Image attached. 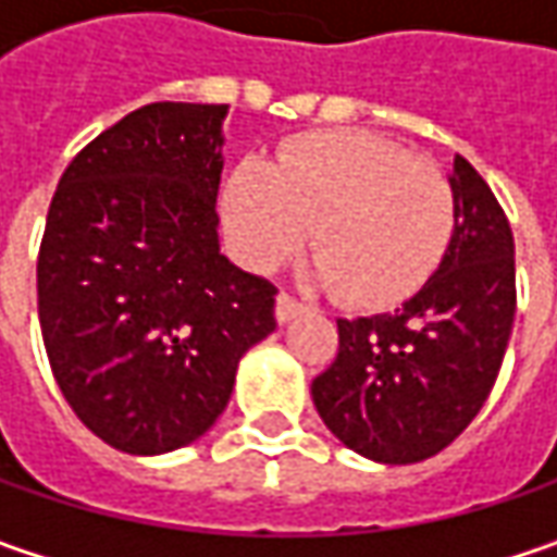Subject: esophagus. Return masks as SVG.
I'll return each instance as SVG.
<instances>
[{
	"instance_id": "34e87169",
	"label": "esophagus",
	"mask_w": 557,
	"mask_h": 557,
	"mask_svg": "<svg viewBox=\"0 0 557 557\" xmlns=\"http://www.w3.org/2000/svg\"><path fill=\"white\" fill-rule=\"evenodd\" d=\"M304 310H307V307H304V304H297V300L288 297V294H278V297H275V319H278V325L290 322L294 315H300Z\"/></svg>"
}]
</instances>
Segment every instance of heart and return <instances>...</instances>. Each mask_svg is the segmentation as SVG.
<instances>
[{
	"instance_id": "1",
	"label": "heart",
	"mask_w": 557,
	"mask_h": 557,
	"mask_svg": "<svg viewBox=\"0 0 557 557\" xmlns=\"http://www.w3.org/2000/svg\"><path fill=\"white\" fill-rule=\"evenodd\" d=\"M223 220L247 267L269 269L304 245L307 275L347 307L384 310L412 297L443 263L453 185L434 163L374 133H315L275 161H242L225 180Z\"/></svg>"
}]
</instances>
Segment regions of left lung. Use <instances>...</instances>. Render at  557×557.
Wrapping results in <instances>:
<instances>
[{"instance_id":"left-lung-1","label":"left lung","mask_w":557,"mask_h":557,"mask_svg":"<svg viewBox=\"0 0 557 557\" xmlns=\"http://www.w3.org/2000/svg\"><path fill=\"white\" fill-rule=\"evenodd\" d=\"M456 228L399 310L337 319V359L312 381L325 428L366 459L437 456L481 412L515 322V238L481 173L456 154Z\"/></svg>"}]
</instances>
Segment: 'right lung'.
I'll use <instances>...</instances> for the list:
<instances>
[{
    "label": "right lung",
    "mask_w": 557,
    "mask_h": 557,
    "mask_svg": "<svg viewBox=\"0 0 557 557\" xmlns=\"http://www.w3.org/2000/svg\"><path fill=\"white\" fill-rule=\"evenodd\" d=\"M228 104L154 101L64 170L36 263L39 329L76 418L129 456L223 416L242 356L275 332V288L220 253Z\"/></svg>",
    "instance_id": "obj_1"
}]
</instances>
